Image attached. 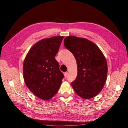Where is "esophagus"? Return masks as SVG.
I'll return each instance as SVG.
<instances>
[{
  "mask_svg": "<svg viewBox=\"0 0 128 128\" xmlns=\"http://www.w3.org/2000/svg\"><path fill=\"white\" fill-rule=\"evenodd\" d=\"M67 75H68V73H67V72H65V73H64V77H65V78L67 77Z\"/></svg>",
  "mask_w": 128,
  "mask_h": 128,
  "instance_id": "obj_1",
  "label": "esophagus"
}]
</instances>
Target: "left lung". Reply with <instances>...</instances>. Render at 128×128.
<instances>
[{"instance_id": "1", "label": "left lung", "mask_w": 128, "mask_h": 128, "mask_svg": "<svg viewBox=\"0 0 128 128\" xmlns=\"http://www.w3.org/2000/svg\"><path fill=\"white\" fill-rule=\"evenodd\" d=\"M64 45L77 64V76L71 83L73 89L83 98L95 97L103 89L107 79V64L102 52L93 42L75 36L65 38Z\"/></svg>"}]
</instances>
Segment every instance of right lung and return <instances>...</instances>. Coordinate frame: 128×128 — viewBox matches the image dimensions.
<instances>
[{
  "label": "right lung",
  "instance_id": "1",
  "mask_svg": "<svg viewBox=\"0 0 128 128\" xmlns=\"http://www.w3.org/2000/svg\"><path fill=\"white\" fill-rule=\"evenodd\" d=\"M63 39V36H55L42 39L31 48L24 59V82L42 100H48L56 95L64 77L55 58Z\"/></svg>",
  "mask_w": 128,
  "mask_h": 128
}]
</instances>
